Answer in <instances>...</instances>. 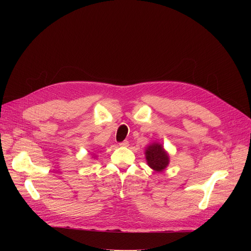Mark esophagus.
I'll list each match as a JSON object with an SVG mask.
<instances>
[{"instance_id":"obj_1","label":"esophagus","mask_w":251,"mask_h":251,"mask_svg":"<svg viewBox=\"0 0 251 251\" xmlns=\"http://www.w3.org/2000/svg\"><path fill=\"white\" fill-rule=\"evenodd\" d=\"M119 146H120V147H128L129 146V142L127 140H124V141L119 143Z\"/></svg>"}]
</instances>
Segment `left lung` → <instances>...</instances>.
I'll return each mask as SVG.
<instances>
[{
	"label": "left lung",
	"instance_id": "left-lung-1",
	"mask_svg": "<svg viewBox=\"0 0 251 251\" xmlns=\"http://www.w3.org/2000/svg\"><path fill=\"white\" fill-rule=\"evenodd\" d=\"M146 159L148 165L155 172H162L170 162L168 152L164 150L163 146L157 142H153L146 149Z\"/></svg>",
	"mask_w": 251,
	"mask_h": 251
}]
</instances>
